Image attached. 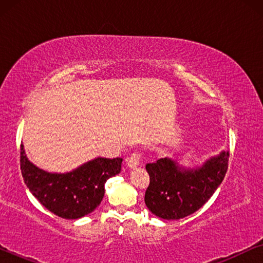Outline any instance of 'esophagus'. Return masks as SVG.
<instances>
[{
	"label": "esophagus",
	"mask_w": 263,
	"mask_h": 263,
	"mask_svg": "<svg viewBox=\"0 0 263 263\" xmlns=\"http://www.w3.org/2000/svg\"><path fill=\"white\" fill-rule=\"evenodd\" d=\"M141 154L140 153H133L130 158L127 159V166L130 168H136L137 166H139L141 162Z\"/></svg>",
	"instance_id": "esophagus-1"
}]
</instances>
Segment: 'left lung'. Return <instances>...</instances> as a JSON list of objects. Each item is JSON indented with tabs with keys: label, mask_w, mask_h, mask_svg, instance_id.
<instances>
[{
	"label": "left lung",
	"mask_w": 263,
	"mask_h": 263,
	"mask_svg": "<svg viewBox=\"0 0 263 263\" xmlns=\"http://www.w3.org/2000/svg\"><path fill=\"white\" fill-rule=\"evenodd\" d=\"M230 153L222 151L201 167H182L176 160L163 158L146 164L149 185L145 193L148 210L159 218L176 220L201 209L224 180Z\"/></svg>",
	"instance_id": "1"
}]
</instances>
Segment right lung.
<instances>
[{
  "instance_id": "obj_1",
  "label": "right lung",
  "mask_w": 263,
  "mask_h": 263,
  "mask_svg": "<svg viewBox=\"0 0 263 263\" xmlns=\"http://www.w3.org/2000/svg\"><path fill=\"white\" fill-rule=\"evenodd\" d=\"M122 158H95L68 173L38 168L21 145V169L26 186L48 211L65 219H78L100 205L106 180L122 169Z\"/></svg>"
}]
</instances>
